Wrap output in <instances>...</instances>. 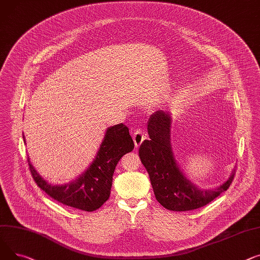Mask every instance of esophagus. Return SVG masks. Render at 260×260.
<instances>
[{"label":"esophagus","mask_w":260,"mask_h":260,"mask_svg":"<svg viewBox=\"0 0 260 260\" xmlns=\"http://www.w3.org/2000/svg\"><path fill=\"white\" fill-rule=\"evenodd\" d=\"M145 139H146V136L144 135V133L142 131L137 130V131L133 132V142H134V145H135L136 149L143 144Z\"/></svg>","instance_id":"34e87169"}]
</instances>
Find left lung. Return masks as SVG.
<instances>
[{
	"instance_id": "1",
	"label": "left lung",
	"mask_w": 260,
	"mask_h": 260,
	"mask_svg": "<svg viewBox=\"0 0 260 260\" xmlns=\"http://www.w3.org/2000/svg\"><path fill=\"white\" fill-rule=\"evenodd\" d=\"M172 117L169 111L158 110L148 120L150 140L139 149L140 158L149 174L157 202L170 211H190L215 200L230 187L235 175L214 189H201L185 175L176 161L171 146Z\"/></svg>"
}]
</instances>
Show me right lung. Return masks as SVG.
I'll return each mask as SVG.
<instances>
[{"label":"right lung","mask_w":260,"mask_h":260,"mask_svg":"<svg viewBox=\"0 0 260 260\" xmlns=\"http://www.w3.org/2000/svg\"><path fill=\"white\" fill-rule=\"evenodd\" d=\"M23 139L25 141L24 135ZM133 149L134 143L128 127L118 124L106 130L92 162L79 177L68 184H49L38 173L29 157L28 164L37 185L53 200L68 207L92 212L108 201L115 167L121 156Z\"/></svg>","instance_id":"right-lung-1"}]
</instances>
